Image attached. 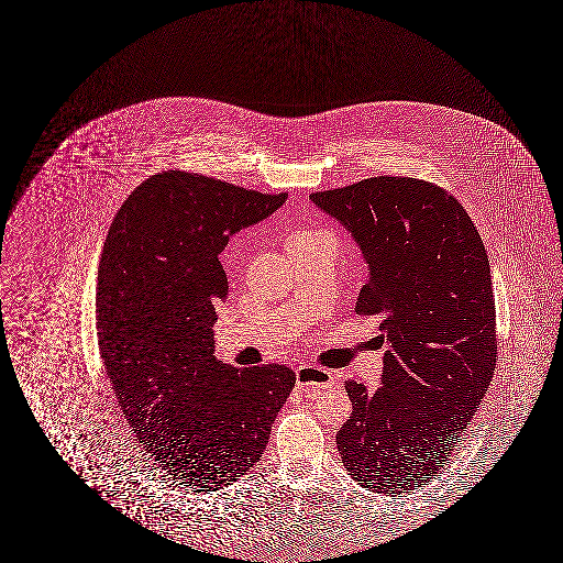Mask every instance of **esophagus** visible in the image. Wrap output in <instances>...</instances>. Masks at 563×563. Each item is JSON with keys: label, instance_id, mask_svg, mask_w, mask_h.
<instances>
[{"label": "esophagus", "instance_id": "1", "mask_svg": "<svg viewBox=\"0 0 563 563\" xmlns=\"http://www.w3.org/2000/svg\"><path fill=\"white\" fill-rule=\"evenodd\" d=\"M297 385L308 393H320L322 388L336 387V378L330 374L329 369L301 366L297 369Z\"/></svg>", "mask_w": 563, "mask_h": 563}]
</instances>
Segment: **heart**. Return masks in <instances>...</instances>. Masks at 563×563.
I'll use <instances>...</instances> for the list:
<instances>
[{
  "mask_svg": "<svg viewBox=\"0 0 563 563\" xmlns=\"http://www.w3.org/2000/svg\"><path fill=\"white\" fill-rule=\"evenodd\" d=\"M299 234H308V233H295L292 236H299Z\"/></svg>",
  "mask_w": 563,
  "mask_h": 563,
  "instance_id": "1",
  "label": "heart"
}]
</instances>
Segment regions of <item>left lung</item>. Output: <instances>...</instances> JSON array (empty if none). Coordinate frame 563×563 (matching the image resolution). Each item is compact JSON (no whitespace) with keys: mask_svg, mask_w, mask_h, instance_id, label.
I'll use <instances>...</instances> for the list:
<instances>
[{"mask_svg":"<svg viewBox=\"0 0 563 563\" xmlns=\"http://www.w3.org/2000/svg\"><path fill=\"white\" fill-rule=\"evenodd\" d=\"M368 264L357 313L380 316L383 387L350 380L336 434L357 485L401 495L449 462L490 385L497 336L488 255L462 203L418 178L376 176L311 194Z\"/></svg>","mask_w":563,"mask_h":563,"instance_id":"1","label":"left lung"}]
</instances>
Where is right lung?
Instances as JSON below:
<instances>
[{"label":"right lung","mask_w":563,"mask_h":563,"mask_svg":"<svg viewBox=\"0 0 563 563\" xmlns=\"http://www.w3.org/2000/svg\"><path fill=\"white\" fill-rule=\"evenodd\" d=\"M285 199L170 170L139 185L110 227L101 360L136 443L180 485L216 490L247 474L295 387L287 366L236 369L213 355L216 306L229 295L218 255Z\"/></svg>","instance_id":"obj_1"}]
</instances>
